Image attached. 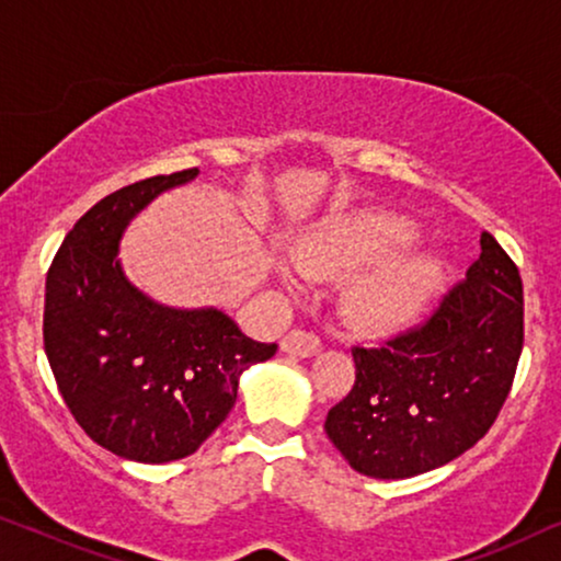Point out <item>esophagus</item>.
I'll list each match as a JSON object with an SVG mask.
<instances>
[{
  "label": "esophagus",
  "mask_w": 561,
  "mask_h": 561,
  "mask_svg": "<svg viewBox=\"0 0 561 561\" xmlns=\"http://www.w3.org/2000/svg\"><path fill=\"white\" fill-rule=\"evenodd\" d=\"M280 350L286 355H296V357H313L321 350V342L317 334L304 332V329H294L280 340Z\"/></svg>",
  "instance_id": "1"
}]
</instances>
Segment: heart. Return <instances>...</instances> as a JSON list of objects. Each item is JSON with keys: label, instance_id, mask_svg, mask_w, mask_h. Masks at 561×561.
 Returning a JSON list of instances; mask_svg holds the SVG:
<instances>
[{"label": "heart", "instance_id": "b5f03b06", "mask_svg": "<svg viewBox=\"0 0 561 561\" xmlns=\"http://www.w3.org/2000/svg\"><path fill=\"white\" fill-rule=\"evenodd\" d=\"M419 240V227L398 214H342L319 221L301 237L296 264L275 263L280 286L298 294L301 273L309 278H344L365 273L350 288L347 317L373 334H393L413 324L432 304L444 278V263L436 252L402 257Z\"/></svg>", "mask_w": 561, "mask_h": 561}]
</instances>
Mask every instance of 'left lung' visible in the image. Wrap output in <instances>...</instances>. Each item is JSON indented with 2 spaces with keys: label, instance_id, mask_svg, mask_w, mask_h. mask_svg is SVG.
Masks as SVG:
<instances>
[{
  "label": "left lung",
  "instance_id": "left-lung-1",
  "mask_svg": "<svg viewBox=\"0 0 561 561\" xmlns=\"http://www.w3.org/2000/svg\"><path fill=\"white\" fill-rule=\"evenodd\" d=\"M524 350V286L493 234L424 327L355 347V386L324 428L352 470L405 480L474 447L503 409Z\"/></svg>",
  "mask_w": 561,
  "mask_h": 561
}]
</instances>
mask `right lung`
Listing matches in <instances>:
<instances>
[{"mask_svg":"<svg viewBox=\"0 0 561 561\" xmlns=\"http://www.w3.org/2000/svg\"><path fill=\"white\" fill-rule=\"evenodd\" d=\"M196 175L188 168L104 196L66 234L45 280L43 342L60 396L99 447L133 462L194 455L232 411L240 375L278 350L214 306L156 301L122 267L129 221Z\"/></svg>","mask_w":561,"mask_h":561,"instance_id":"obj_1","label":"right lung"}]
</instances>
